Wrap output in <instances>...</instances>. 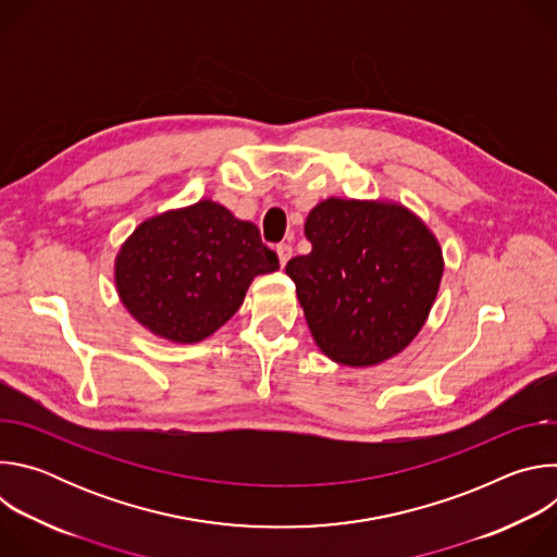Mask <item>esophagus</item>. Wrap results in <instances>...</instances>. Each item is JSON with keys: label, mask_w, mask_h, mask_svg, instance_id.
Segmentation results:
<instances>
[{"label": "esophagus", "mask_w": 557, "mask_h": 557, "mask_svg": "<svg viewBox=\"0 0 557 557\" xmlns=\"http://www.w3.org/2000/svg\"><path fill=\"white\" fill-rule=\"evenodd\" d=\"M277 258H280V264L284 267L288 260H290V256H293V247L290 245H286V243H282V245H277Z\"/></svg>", "instance_id": "34e87169"}]
</instances>
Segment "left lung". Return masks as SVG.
<instances>
[{
	"mask_svg": "<svg viewBox=\"0 0 557 557\" xmlns=\"http://www.w3.org/2000/svg\"><path fill=\"white\" fill-rule=\"evenodd\" d=\"M308 256L288 260L308 329L333 361L374 366L401 352L436 299L443 253L406 207L329 198L304 224Z\"/></svg>",
	"mask_w": 557,
	"mask_h": 557,
	"instance_id": "left-lung-1",
	"label": "left lung"
}]
</instances>
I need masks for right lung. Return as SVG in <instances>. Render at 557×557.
<instances>
[{
	"label": "right lung",
	"mask_w": 557,
	"mask_h": 557,
	"mask_svg": "<svg viewBox=\"0 0 557 557\" xmlns=\"http://www.w3.org/2000/svg\"><path fill=\"white\" fill-rule=\"evenodd\" d=\"M277 269L253 222L200 200L132 233L116 258V288L153 335L194 344L231 320L256 275Z\"/></svg>",
	"instance_id": "obj_1"
}]
</instances>
